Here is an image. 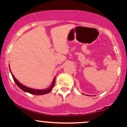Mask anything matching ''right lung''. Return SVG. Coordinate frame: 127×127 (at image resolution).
Here are the masks:
<instances>
[{
  "label": "right lung",
  "mask_w": 127,
  "mask_h": 127,
  "mask_svg": "<svg viewBox=\"0 0 127 127\" xmlns=\"http://www.w3.org/2000/svg\"><path fill=\"white\" fill-rule=\"evenodd\" d=\"M11 74H12L13 79H14V81H15V84H17V86H18L19 88H20V89H21L23 91L27 92V93H30V94H34V95H43V94H48V93H50V92L51 91L52 89V88H53V87L54 86V84H55V78H54V79L53 82H52L51 86V87L45 89V90H35V89H32V88H29V87H26V86L23 85V84H21V83L19 82L18 80H17V79L14 77V76L12 75V73H11Z\"/></svg>",
  "instance_id": "1"
}]
</instances>
